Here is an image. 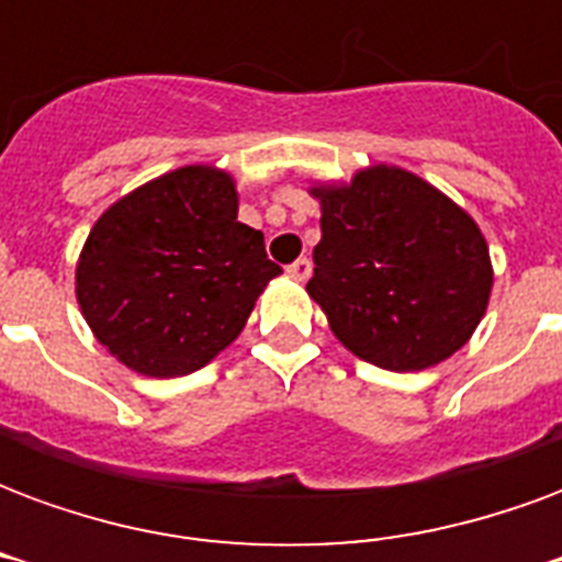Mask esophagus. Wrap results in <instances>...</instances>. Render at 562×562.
<instances>
[{
    "label": "esophagus",
    "instance_id": "esophagus-1",
    "mask_svg": "<svg viewBox=\"0 0 562 562\" xmlns=\"http://www.w3.org/2000/svg\"><path fill=\"white\" fill-rule=\"evenodd\" d=\"M285 273H289L292 280L306 282L310 280V273H313V261H310V258H297V261H292V265L285 268Z\"/></svg>",
    "mask_w": 562,
    "mask_h": 562
}]
</instances>
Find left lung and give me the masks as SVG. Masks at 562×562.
Instances as JSON below:
<instances>
[{"label":"left lung","instance_id":"obj_1","mask_svg":"<svg viewBox=\"0 0 562 562\" xmlns=\"http://www.w3.org/2000/svg\"><path fill=\"white\" fill-rule=\"evenodd\" d=\"M322 240L310 297L334 337L367 364L415 373L479 328L494 268L482 228L436 186L397 165L316 183Z\"/></svg>","mask_w":562,"mask_h":562}]
</instances>
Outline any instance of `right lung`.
<instances>
[{"mask_svg": "<svg viewBox=\"0 0 562 562\" xmlns=\"http://www.w3.org/2000/svg\"><path fill=\"white\" fill-rule=\"evenodd\" d=\"M282 268L237 222L234 177L186 165L104 210L80 249L75 294L108 352L140 376L195 373L237 340Z\"/></svg>", "mask_w": 562, "mask_h": 562, "instance_id": "obj_1", "label": "right lung"}]
</instances>
